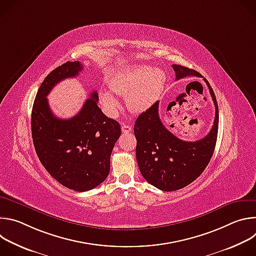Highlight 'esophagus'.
I'll return each instance as SVG.
<instances>
[{
  "label": "esophagus",
  "mask_w": 256,
  "mask_h": 256,
  "mask_svg": "<svg viewBox=\"0 0 256 256\" xmlns=\"http://www.w3.org/2000/svg\"><path fill=\"white\" fill-rule=\"evenodd\" d=\"M130 130H132V126H130L126 124H122V132L124 134H128V132H130Z\"/></svg>",
  "instance_id": "34e87169"
}]
</instances>
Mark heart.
I'll return each mask as SVG.
<instances>
[{
	"mask_svg": "<svg viewBox=\"0 0 256 256\" xmlns=\"http://www.w3.org/2000/svg\"><path fill=\"white\" fill-rule=\"evenodd\" d=\"M165 83L163 72L149 66H136L124 70L110 82L112 91L126 97V104L132 112H142L159 98ZM100 101L109 116H116L120 104L107 90L100 91Z\"/></svg>",
	"mask_w": 256,
	"mask_h": 256,
	"instance_id": "obj_1",
	"label": "heart"
}]
</instances>
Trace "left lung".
Wrapping results in <instances>:
<instances>
[{"label": "left lung", "instance_id": "1", "mask_svg": "<svg viewBox=\"0 0 256 256\" xmlns=\"http://www.w3.org/2000/svg\"><path fill=\"white\" fill-rule=\"evenodd\" d=\"M172 68L176 80L188 76L202 77L198 72L184 66L172 64ZM204 81L216 108L212 128L204 138L186 142L170 132L159 118V101L136 120V157L140 171L150 184L161 190L174 192L190 184L204 172L212 156L218 136V108L210 83L206 78Z\"/></svg>", "mask_w": 256, "mask_h": 256}]
</instances>
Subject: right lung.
<instances>
[{"instance_id":"obj_1","label":"right lung","mask_w":256,"mask_h":256,"mask_svg":"<svg viewBox=\"0 0 256 256\" xmlns=\"http://www.w3.org/2000/svg\"><path fill=\"white\" fill-rule=\"evenodd\" d=\"M82 70L80 62H66L52 70L36 94L31 112L32 140L42 164L62 186L76 192L93 190L106 179L120 136V124L98 107L96 91L68 120L58 118L50 110L46 96L52 89Z\"/></svg>"}]
</instances>
